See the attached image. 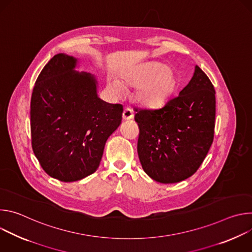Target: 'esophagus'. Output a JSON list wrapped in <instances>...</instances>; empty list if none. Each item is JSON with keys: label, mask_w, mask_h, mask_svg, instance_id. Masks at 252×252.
<instances>
[{"label": "esophagus", "mask_w": 252, "mask_h": 252, "mask_svg": "<svg viewBox=\"0 0 252 252\" xmlns=\"http://www.w3.org/2000/svg\"><path fill=\"white\" fill-rule=\"evenodd\" d=\"M133 118V112L131 109H129V107H126L124 113H123V119L124 120H130Z\"/></svg>", "instance_id": "1"}]
</instances>
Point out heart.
I'll return each instance as SVG.
<instances>
[{
	"label": "heart",
	"instance_id": "b5f03b06",
	"mask_svg": "<svg viewBox=\"0 0 252 252\" xmlns=\"http://www.w3.org/2000/svg\"><path fill=\"white\" fill-rule=\"evenodd\" d=\"M131 84H140L137 90L138 99L147 105L161 104L170 94L174 87V78L171 71L160 64H154L138 70L128 77ZM114 91L120 93L123 85L114 80L111 83Z\"/></svg>",
	"mask_w": 252,
	"mask_h": 252
}]
</instances>
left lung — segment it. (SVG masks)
Segmentation results:
<instances>
[{
    "label": "left lung",
    "instance_id": "obj_1",
    "mask_svg": "<svg viewBox=\"0 0 252 252\" xmlns=\"http://www.w3.org/2000/svg\"><path fill=\"white\" fill-rule=\"evenodd\" d=\"M134 111L137 154L146 173L161 184L195 173L211 147L215 126V90L204 71L196 65L189 85L161 107Z\"/></svg>",
    "mask_w": 252,
    "mask_h": 252
}]
</instances>
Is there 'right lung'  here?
Masks as SVG:
<instances>
[{"mask_svg": "<svg viewBox=\"0 0 252 252\" xmlns=\"http://www.w3.org/2000/svg\"><path fill=\"white\" fill-rule=\"evenodd\" d=\"M77 60L54 56L31 98L32 152L51 177L80 181L99 165L106 139L122 123L123 105L97 97L95 79L76 73Z\"/></svg>", "mask_w": 252, "mask_h": 252, "instance_id": "right-lung-1", "label": "right lung"}]
</instances>
